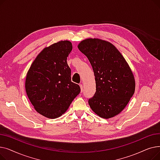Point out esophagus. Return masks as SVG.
Returning a JSON list of instances; mask_svg holds the SVG:
<instances>
[{
	"mask_svg": "<svg viewBox=\"0 0 160 160\" xmlns=\"http://www.w3.org/2000/svg\"><path fill=\"white\" fill-rule=\"evenodd\" d=\"M80 89H81V93H82L83 92V86H82V84H80Z\"/></svg>",
	"mask_w": 160,
	"mask_h": 160,
	"instance_id": "esophagus-1",
	"label": "esophagus"
}]
</instances>
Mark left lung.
Wrapping results in <instances>:
<instances>
[{
	"mask_svg": "<svg viewBox=\"0 0 160 160\" xmlns=\"http://www.w3.org/2000/svg\"><path fill=\"white\" fill-rule=\"evenodd\" d=\"M92 66L96 91L88 103L96 114L109 119L119 114L135 91V80L125 59L114 45L98 39H87L78 46Z\"/></svg>",
	"mask_w": 160,
	"mask_h": 160,
	"instance_id": "obj_1",
	"label": "left lung"
}]
</instances>
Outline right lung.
Masks as SVG:
<instances>
[{
    "instance_id": "1",
    "label": "right lung",
    "mask_w": 160,
    "mask_h": 160,
    "mask_svg": "<svg viewBox=\"0 0 160 160\" xmlns=\"http://www.w3.org/2000/svg\"><path fill=\"white\" fill-rule=\"evenodd\" d=\"M72 49L69 41H61L45 48L30 66L25 88L35 110L50 119L61 116L80 92L71 81L67 58Z\"/></svg>"
}]
</instances>
